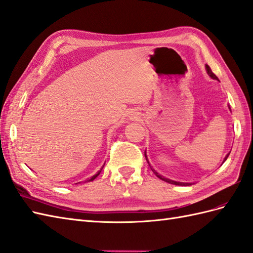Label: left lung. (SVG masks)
Listing matches in <instances>:
<instances>
[{
	"instance_id": "8db88e82",
	"label": "left lung",
	"mask_w": 253,
	"mask_h": 253,
	"mask_svg": "<svg viewBox=\"0 0 253 253\" xmlns=\"http://www.w3.org/2000/svg\"><path fill=\"white\" fill-rule=\"evenodd\" d=\"M206 71H207V74L209 76H211L212 79H218V77L214 75V74L211 72V67H209L208 65H206ZM231 109V108H230ZM230 155V153H229ZM229 155H226V157L224 158V160H223V162L225 161V160L227 159V157H229ZM145 158H146V160H147V162H148V164H149V166H150V169H152V171L153 173L156 174V176L158 177V178H160V179L161 180H163V181H166V182H169V183H171V184H176V186H191V184L192 183H189V182H179V181H174V180H170V179H169V178H165V177H163L162 175H160L157 170H155L152 169V166L150 165V163H149V161H148V158H147V155H146V151H145Z\"/></svg>"
}]
</instances>
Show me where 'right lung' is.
I'll list each match as a JSON object with an SVG mask.
<instances>
[{
    "label": "right lung",
    "mask_w": 253,
    "mask_h": 253,
    "mask_svg": "<svg viewBox=\"0 0 253 253\" xmlns=\"http://www.w3.org/2000/svg\"><path fill=\"white\" fill-rule=\"evenodd\" d=\"M103 168H104V165H103ZM103 168H102V169H103ZM102 169H101V170H98V171H97V173H96L95 175H93V176H92V177L90 178V179H87V180H85L84 182H89V181H92V180H94V179H95V178H96V177H97L98 175H100V173H101V171H102ZM78 183H79V182H78Z\"/></svg>",
    "instance_id": "1"
}]
</instances>
